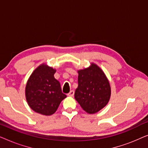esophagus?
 <instances>
[{"mask_svg": "<svg viewBox=\"0 0 148 148\" xmlns=\"http://www.w3.org/2000/svg\"><path fill=\"white\" fill-rule=\"evenodd\" d=\"M74 94H75V92L73 90H71V91H70V92L69 93V94H67L69 96H71V97H72V96H74Z\"/></svg>", "mask_w": 148, "mask_h": 148, "instance_id": "34e87169", "label": "esophagus"}]
</instances>
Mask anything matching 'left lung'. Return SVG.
Wrapping results in <instances>:
<instances>
[{
    "label": "left lung",
    "mask_w": 148,
    "mask_h": 148,
    "mask_svg": "<svg viewBox=\"0 0 148 148\" xmlns=\"http://www.w3.org/2000/svg\"><path fill=\"white\" fill-rule=\"evenodd\" d=\"M78 88L75 98L89 114L98 112L107 104L110 87L104 72L94 64L78 71Z\"/></svg>",
    "instance_id": "left-lung-1"
}]
</instances>
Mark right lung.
Wrapping results in <instances>:
<instances>
[{"label": "right lung", "mask_w": 148, "mask_h": 148, "mask_svg": "<svg viewBox=\"0 0 148 148\" xmlns=\"http://www.w3.org/2000/svg\"><path fill=\"white\" fill-rule=\"evenodd\" d=\"M56 70L42 64L31 75L25 88L26 100L32 110L44 115H51L66 96L54 78Z\"/></svg>", "instance_id": "add662e5"}]
</instances>
